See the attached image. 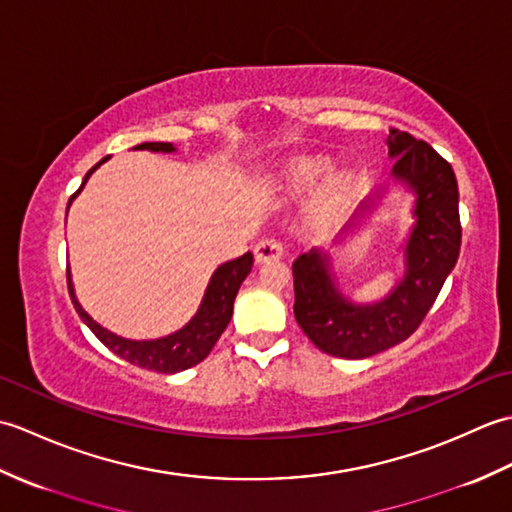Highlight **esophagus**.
<instances>
[{"mask_svg":"<svg viewBox=\"0 0 512 512\" xmlns=\"http://www.w3.org/2000/svg\"><path fill=\"white\" fill-rule=\"evenodd\" d=\"M253 255L257 264H264V262H270V259H279L284 255V248H281L277 239H262V242L255 246Z\"/></svg>","mask_w":512,"mask_h":512,"instance_id":"obj_1","label":"esophagus"}]
</instances>
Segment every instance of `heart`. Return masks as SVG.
<instances>
[{
  "label": "heart",
  "instance_id": "heart-1",
  "mask_svg": "<svg viewBox=\"0 0 512 512\" xmlns=\"http://www.w3.org/2000/svg\"><path fill=\"white\" fill-rule=\"evenodd\" d=\"M328 167H330V160L325 156L301 154V156L286 158L277 162V165L268 171L266 176L268 189H273L275 193L297 195L311 187L314 181L328 171ZM352 187H354L352 171L328 173V176H324L312 188L306 202H303V209H301L303 217H306L310 224H325L334 220V217L343 211V206L352 193Z\"/></svg>",
  "mask_w": 512,
  "mask_h": 512
}]
</instances>
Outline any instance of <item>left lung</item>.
<instances>
[{
  "mask_svg": "<svg viewBox=\"0 0 512 512\" xmlns=\"http://www.w3.org/2000/svg\"><path fill=\"white\" fill-rule=\"evenodd\" d=\"M387 154L394 160L389 178L367 195L332 242L343 246L361 233L394 187L409 193L411 226L398 248L400 270L387 295L354 301L343 290V273L330 250L312 248L292 264L301 330L321 352L350 361L385 352L416 332L460 255V193L449 162L398 129L387 136Z\"/></svg>",
  "mask_w": 512,
  "mask_h": 512,
  "instance_id": "left-lung-1",
  "label": "left lung"
}]
</instances>
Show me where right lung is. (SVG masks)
Instances as JSON below:
<instances>
[{
    "mask_svg": "<svg viewBox=\"0 0 512 512\" xmlns=\"http://www.w3.org/2000/svg\"><path fill=\"white\" fill-rule=\"evenodd\" d=\"M134 149L156 151V154H176L178 151V147L171 143H143V145H136ZM103 162H107V158L96 162V165L85 173L81 189L70 198L68 209L76 195L83 191L85 182L90 180L92 173L99 169ZM250 268H253V255L250 253H244L242 257L217 266L213 270L209 284H206L198 312H195L180 330L171 332L167 336H158V339H143V341L125 339V336L107 330L99 321H94L81 306V301L76 299L70 268H68V290H70V299L74 303V310L81 317V321L88 325L96 339H99L105 347H110L116 356L125 358V361L132 365L149 369V372L176 374V372H184V369H189L193 365H198L206 356H209L213 345L217 343V339H220L228 321L233 317V303L237 297V290L242 286V281L248 277Z\"/></svg>",
    "mask_w": 512,
    "mask_h": 512,
    "instance_id": "right-lung-1",
    "label": "right lung"
}]
</instances>
